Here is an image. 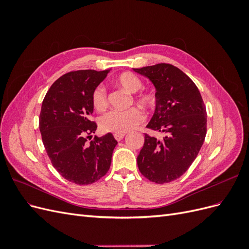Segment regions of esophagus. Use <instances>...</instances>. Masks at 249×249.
Here are the masks:
<instances>
[{
    "instance_id": "obj_1",
    "label": "esophagus",
    "mask_w": 249,
    "mask_h": 249,
    "mask_svg": "<svg viewBox=\"0 0 249 249\" xmlns=\"http://www.w3.org/2000/svg\"><path fill=\"white\" fill-rule=\"evenodd\" d=\"M125 136V134H114V138L117 140V141H120L123 140V138Z\"/></svg>"
}]
</instances>
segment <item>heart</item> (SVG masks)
Segmentation results:
<instances>
[{
    "mask_svg": "<svg viewBox=\"0 0 249 249\" xmlns=\"http://www.w3.org/2000/svg\"><path fill=\"white\" fill-rule=\"evenodd\" d=\"M115 84L126 90L127 92L135 93L142 88L141 80L132 72H123L114 80ZM137 103L144 107H149L155 103V96L147 91H141L135 96ZM92 106L96 111H104L108 106L107 92L104 87L97 86L91 95ZM144 120L143 112L136 107L125 111H110L100 119V126L104 132L124 134L135 129Z\"/></svg>",
    "mask_w": 249,
    "mask_h": 249,
    "instance_id": "b5f03b06",
    "label": "heart"
}]
</instances>
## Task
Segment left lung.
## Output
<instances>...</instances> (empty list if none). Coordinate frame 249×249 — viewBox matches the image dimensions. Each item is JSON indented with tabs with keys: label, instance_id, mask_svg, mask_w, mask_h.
<instances>
[{
	"label": "left lung",
	"instance_id": "8db88e82",
	"mask_svg": "<svg viewBox=\"0 0 249 249\" xmlns=\"http://www.w3.org/2000/svg\"><path fill=\"white\" fill-rule=\"evenodd\" d=\"M133 71L156 88L155 113L146 127L164 134L161 140L145 134L138 168L154 183L172 182L190 167L205 141V104L194 82L176 66L160 63Z\"/></svg>",
	"mask_w": 249,
	"mask_h": 249
}]
</instances>
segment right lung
Returning <instances> with one entry per match:
<instances>
[{
    "label": "right lung",
    "mask_w": 249,
    "mask_h": 249,
    "mask_svg": "<svg viewBox=\"0 0 249 249\" xmlns=\"http://www.w3.org/2000/svg\"><path fill=\"white\" fill-rule=\"evenodd\" d=\"M110 70L71 71L51 86L42 102L39 130L44 148L54 168L65 179L89 185L108 172L117 141L111 133L94 137L93 90Z\"/></svg>",
    "instance_id": "right-lung-1"
}]
</instances>
